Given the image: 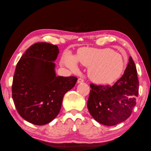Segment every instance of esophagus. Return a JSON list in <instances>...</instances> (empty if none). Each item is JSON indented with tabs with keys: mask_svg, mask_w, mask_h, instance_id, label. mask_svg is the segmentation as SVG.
Returning <instances> with one entry per match:
<instances>
[{
	"mask_svg": "<svg viewBox=\"0 0 151 151\" xmlns=\"http://www.w3.org/2000/svg\"><path fill=\"white\" fill-rule=\"evenodd\" d=\"M77 83H84V79L82 78H79L77 81Z\"/></svg>",
	"mask_w": 151,
	"mask_h": 151,
	"instance_id": "esophagus-1",
	"label": "esophagus"
}]
</instances>
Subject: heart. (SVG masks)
<instances>
[{
    "label": "heart",
    "mask_w": 151,
    "mask_h": 151,
    "mask_svg": "<svg viewBox=\"0 0 151 151\" xmlns=\"http://www.w3.org/2000/svg\"><path fill=\"white\" fill-rule=\"evenodd\" d=\"M77 61L90 67V78L99 84H111L118 79L124 70L125 61L122 55L110 49L98 51H82L76 58L70 53L65 54L63 63L70 69L76 70Z\"/></svg>",
    "instance_id": "heart-1"
}]
</instances>
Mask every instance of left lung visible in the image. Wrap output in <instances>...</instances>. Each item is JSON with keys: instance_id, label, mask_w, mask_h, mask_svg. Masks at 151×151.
Wrapping results in <instances>:
<instances>
[{"instance_id": "8db88e82", "label": "left lung", "mask_w": 151, "mask_h": 151, "mask_svg": "<svg viewBox=\"0 0 151 151\" xmlns=\"http://www.w3.org/2000/svg\"><path fill=\"white\" fill-rule=\"evenodd\" d=\"M137 72L132 57L124 74L113 86L90 84L87 102L90 114L96 121L113 126L125 121L131 115L139 94Z\"/></svg>"}]
</instances>
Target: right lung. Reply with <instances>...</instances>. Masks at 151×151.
Here are the masks:
<instances>
[{"label": "right lung", "instance_id": "add662e5", "mask_svg": "<svg viewBox=\"0 0 151 151\" xmlns=\"http://www.w3.org/2000/svg\"><path fill=\"white\" fill-rule=\"evenodd\" d=\"M57 45L34 43L16 65L12 92L16 108L27 122L37 125L53 120L61 110L65 93L75 86V76H57Z\"/></svg>", "mask_w": 151, "mask_h": 151}]
</instances>
